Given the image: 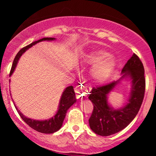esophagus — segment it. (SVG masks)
I'll return each instance as SVG.
<instances>
[{
	"instance_id": "esophagus-1",
	"label": "esophagus",
	"mask_w": 156,
	"mask_h": 156,
	"mask_svg": "<svg viewBox=\"0 0 156 156\" xmlns=\"http://www.w3.org/2000/svg\"><path fill=\"white\" fill-rule=\"evenodd\" d=\"M76 95L78 96V98H83L87 96V92L83 90L82 87H77L76 89Z\"/></svg>"
}]
</instances>
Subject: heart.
<instances>
[{"mask_svg": "<svg viewBox=\"0 0 156 156\" xmlns=\"http://www.w3.org/2000/svg\"><path fill=\"white\" fill-rule=\"evenodd\" d=\"M85 61L88 64H96L91 70V76L99 83L106 81L117 66L115 57L102 50L90 52L86 55Z\"/></svg>", "mask_w": 156, "mask_h": 156, "instance_id": "b5f03b06", "label": "heart"}]
</instances>
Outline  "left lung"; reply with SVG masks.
Listing matches in <instances>:
<instances>
[{"label":"left lung","instance_id":"obj_1","mask_svg":"<svg viewBox=\"0 0 156 156\" xmlns=\"http://www.w3.org/2000/svg\"><path fill=\"white\" fill-rule=\"evenodd\" d=\"M121 73V78L117 81L93 88L89 94V99L94 105L89 119V127L94 133L102 136L117 133L126 128L136 116L144 99V69L135 53L125 64ZM123 80L131 82L129 98L125 106L114 109L109 104L108 94Z\"/></svg>","mask_w":156,"mask_h":156}]
</instances>
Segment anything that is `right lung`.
<instances>
[{"instance_id":"obj_1","label":"right lung","mask_w":156,"mask_h":156,"mask_svg":"<svg viewBox=\"0 0 156 156\" xmlns=\"http://www.w3.org/2000/svg\"><path fill=\"white\" fill-rule=\"evenodd\" d=\"M55 38L44 37V38L35 41V42H32V43L27 45L26 47L22 48V49L17 53L15 59H14L13 64H12V69H11L10 71L9 77L12 76V75L13 74L14 72H15L20 58L21 55H22L25 52L28 51L29 48H31L32 46H34V44L39 43V42H42V41H53L55 40ZM76 101L77 99L73 87H72V86L67 87V88H65V89H64L62 96H61L59 104H58L57 112H55V114L51 118L45 119V120H38V119H31V118L26 117V116L23 115L22 113L17 109V107L15 106H15L16 109H17L18 114H20V116L21 118L23 119V120L24 121L27 125H29L31 128H33L34 130L42 133H55V132L58 131V130L62 128L67 110L70 108L75 103H76Z\"/></svg>"}]
</instances>
